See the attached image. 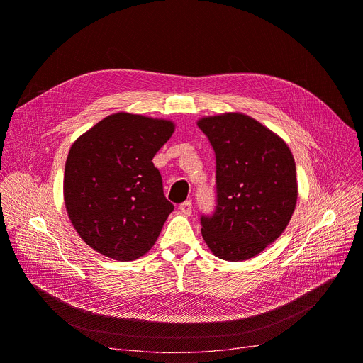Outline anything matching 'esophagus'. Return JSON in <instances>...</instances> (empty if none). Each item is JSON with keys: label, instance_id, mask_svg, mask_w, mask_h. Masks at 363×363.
Masks as SVG:
<instances>
[{"label": "esophagus", "instance_id": "34e87169", "mask_svg": "<svg viewBox=\"0 0 363 363\" xmlns=\"http://www.w3.org/2000/svg\"><path fill=\"white\" fill-rule=\"evenodd\" d=\"M179 211L185 216H189L192 213V203L191 201H184L181 206H179Z\"/></svg>", "mask_w": 363, "mask_h": 363}]
</instances>
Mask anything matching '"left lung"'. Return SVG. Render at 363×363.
Segmentation results:
<instances>
[{"label": "left lung", "mask_w": 363, "mask_h": 363, "mask_svg": "<svg viewBox=\"0 0 363 363\" xmlns=\"http://www.w3.org/2000/svg\"><path fill=\"white\" fill-rule=\"evenodd\" d=\"M197 125L216 155V208L201 216L203 238L222 259L252 258L292 219L298 200L292 152L244 113L201 118Z\"/></svg>", "instance_id": "left-lung-1"}]
</instances>
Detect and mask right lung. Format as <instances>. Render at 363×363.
Segmentation results:
<instances>
[{
	"instance_id": "right-lung-1",
	"label": "right lung",
	"mask_w": 363,
	"mask_h": 363,
	"mask_svg": "<svg viewBox=\"0 0 363 363\" xmlns=\"http://www.w3.org/2000/svg\"><path fill=\"white\" fill-rule=\"evenodd\" d=\"M175 130L172 121L118 112L72 144L64 174L69 220L84 242L109 258L146 254L174 211L152 159Z\"/></svg>"
}]
</instances>
